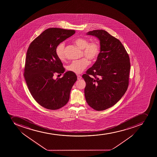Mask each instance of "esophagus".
<instances>
[{
    "mask_svg": "<svg viewBox=\"0 0 157 157\" xmlns=\"http://www.w3.org/2000/svg\"><path fill=\"white\" fill-rule=\"evenodd\" d=\"M81 78H82V77H81L80 75H77V79L78 80H80Z\"/></svg>",
    "mask_w": 157,
    "mask_h": 157,
    "instance_id": "esophagus-1",
    "label": "esophagus"
}]
</instances>
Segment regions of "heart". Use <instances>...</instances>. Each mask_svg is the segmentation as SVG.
Here are the masks:
<instances>
[{
  "mask_svg": "<svg viewBox=\"0 0 157 157\" xmlns=\"http://www.w3.org/2000/svg\"><path fill=\"white\" fill-rule=\"evenodd\" d=\"M74 42L78 47L82 50V55H84L90 61L95 60L98 58L100 52L99 42L96 41L89 42L88 39L83 37L76 38ZM56 54L60 60H64L65 44L64 42H61L57 45L56 48ZM87 59L83 58L80 60L73 61L67 66V70L77 74H80L89 65Z\"/></svg>",
  "mask_w": 157,
  "mask_h": 157,
  "instance_id": "obj_1",
  "label": "heart"
}]
</instances>
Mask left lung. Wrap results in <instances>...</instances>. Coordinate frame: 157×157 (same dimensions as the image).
<instances>
[{"instance_id": "1", "label": "left lung", "mask_w": 157, "mask_h": 157, "mask_svg": "<svg viewBox=\"0 0 157 157\" xmlns=\"http://www.w3.org/2000/svg\"><path fill=\"white\" fill-rule=\"evenodd\" d=\"M87 35L98 38L100 52L97 61L82 75L86 82L84 95L87 104L98 111L116 104L127 90L130 59L119 40L102 30Z\"/></svg>"}]
</instances>
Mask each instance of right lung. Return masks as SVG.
Listing matches in <instances>:
<instances>
[{"mask_svg": "<svg viewBox=\"0 0 157 157\" xmlns=\"http://www.w3.org/2000/svg\"><path fill=\"white\" fill-rule=\"evenodd\" d=\"M75 33V30L48 29L31 43L27 51L25 80L33 98L45 109L56 110L67 104L77 80L76 74L69 71L61 78H53L55 73L61 75L65 71L56 55V48Z\"/></svg>", "mask_w": 157, "mask_h": 157, "instance_id": "right-lung-1", "label": "right lung"}]
</instances>
